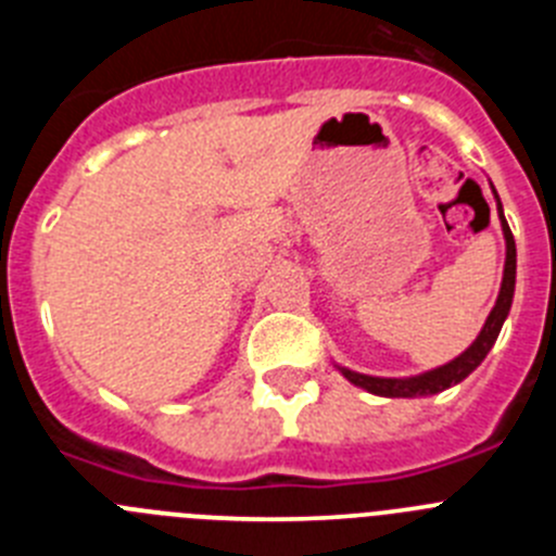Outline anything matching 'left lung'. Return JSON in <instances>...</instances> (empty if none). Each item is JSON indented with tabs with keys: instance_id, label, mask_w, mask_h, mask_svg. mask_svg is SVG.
I'll return each mask as SVG.
<instances>
[{
	"instance_id": "1",
	"label": "left lung",
	"mask_w": 556,
	"mask_h": 556,
	"mask_svg": "<svg viewBox=\"0 0 556 556\" xmlns=\"http://www.w3.org/2000/svg\"><path fill=\"white\" fill-rule=\"evenodd\" d=\"M498 217H501V228H504V239H507L504 281H501L498 301H495L493 312H490L488 323H484V328H481V333L476 337L473 345L462 353V356H456L454 362H448V365L437 367V370L424 372V376H415V378H376V376H362V372H353V370H342L351 384L365 387L367 392H376V395H387V397L434 395V392L448 390L451 384H459L462 378L470 376V372L484 362V356H488L490 348L495 345V339H498L501 326H504V320H507L509 306H513V292H515V239L507 219H504L501 203H498Z\"/></svg>"
}]
</instances>
